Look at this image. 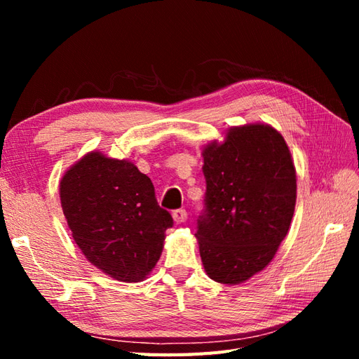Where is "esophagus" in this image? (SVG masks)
<instances>
[{
    "instance_id": "esophagus-1",
    "label": "esophagus",
    "mask_w": 359,
    "mask_h": 359,
    "mask_svg": "<svg viewBox=\"0 0 359 359\" xmlns=\"http://www.w3.org/2000/svg\"><path fill=\"white\" fill-rule=\"evenodd\" d=\"M187 217H188L187 210H182V208H180V210H174V211H172V219H174L175 224L185 222Z\"/></svg>"
}]
</instances>
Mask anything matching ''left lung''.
Returning a JSON list of instances; mask_svg holds the SVG:
<instances>
[{
  "mask_svg": "<svg viewBox=\"0 0 359 359\" xmlns=\"http://www.w3.org/2000/svg\"><path fill=\"white\" fill-rule=\"evenodd\" d=\"M202 156L207 193L196 233L202 264L212 280L236 285L264 270L288 233L294 165L284 137L259 123L231 128Z\"/></svg>",
  "mask_w": 359,
  "mask_h": 359,
  "instance_id": "1",
  "label": "left lung"
}]
</instances>
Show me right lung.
<instances>
[{"instance_id": "right-lung-1", "label": "right lung", "mask_w": 359, "mask_h": 359, "mask_svg": "<svg viewBox=\"0 0 359 359\" xmlns=\"http://www.w3.org/2000/svg\"><path fill=\"white\" fill-rule=\"evenodd\" d=\"M60 199L75 243L97 269L121 282L154 269L174 222L134 163L89 152L63 175Z\"/></svg>"}]
</instances>
